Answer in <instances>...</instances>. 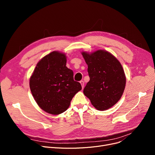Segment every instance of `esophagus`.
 <instances>
[{"instance_id":"34e87169","label":"esophagus","mask_w":155,"mask_h":155,"mask_svg":"<svg viewBox=\"0 0 155 155\" xmlns=\"http://www.w3.org/2000/svg\"><path fill=\"white\" fill-rule=\"evenodd\" d=\"M80 83L81 85H82V88H84V81L83 80H81L80 82Z\"/></svg>"}]
</instances>
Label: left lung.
<instances>
[{"label":"left lung","instance_id":"1","mask_svg":"<svg viewBox=\"0 0 155 155\" xmlns=\"http://www.w3.org/2000/svg\"><path fill=\"white\" fill-rule=\"evenodd\" d=\"M82 54L88 65L90 80L84 89V95L99 110L114 105L123 94L126 78L123 67L116 57L105 50Z\"/></svg>","mask_w":155,"mask_h":155}]
</instances>
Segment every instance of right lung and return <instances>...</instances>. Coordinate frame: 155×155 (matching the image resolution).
Segmentation results:
<instances>
[{
  "instance_id": "add662e5",
  "label": "right lung",
  "mask_w": 155,
  "mask_h": 155,
  "mask_svg": "<svg viewBox=\"0 0 155 155\" xmlns=\"http://www.w3.org/2000/svg\"><path fill=\"white\" fill-rule=\"evenodd\" d=\"M66 63L64 53L53 51L37 63L30 78L29 87L35 101L51 114L58 115L67 110L73 97L82 90Z\"/></svg>"
}]
</instances>
